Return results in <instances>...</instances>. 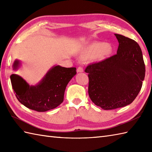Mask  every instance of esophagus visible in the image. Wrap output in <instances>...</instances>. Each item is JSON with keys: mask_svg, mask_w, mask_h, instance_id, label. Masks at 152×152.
Masks as SVG:
<instances>
[{"mask_svg": "<svg viewBox=\"0 0 152 152\" xmlns=\"http://www.w3.org/2000/svg\"><path fill=\"white\" fill-rule=\"evenodd\" d=\"M83 72V69L82 66H79L78 69H77V72Z\"/></svg>", "mask_w": 152, "mask_h": 152, "instance_id": "1", "label": "esophagus"}]
</instances>
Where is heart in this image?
Wrapping results in <instances>:
<instances>
[{
    "mask_svg": "<svg viewBox=\"0 0 152 152\" xmlns=\"http://www.w3.org/2000/svg\"><path fill=\"white\" fill-rule=\"evenodd\" d=\"M113 51L111 44L108 43L95 42L86 47L81 52L80 56L82 59H89L93 57L96 59L102 60L110 55Z\"/></svg>",
    "mask_w": 152,
    "mask_h": 152,
    "instance_id": "1",
    "label": "heart"
}]
</instances>
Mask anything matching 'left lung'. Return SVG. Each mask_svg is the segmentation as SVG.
Returning a JSON list of instances; mask_svg holds the SVG:
<instances>
[{
    "label": "left lung",
    "instance_id": "left-lung-1",
    "mask_svg": "<svg viewBox=\"0 0 152 152\" xmlns=\"http://www.w3.org/2000/svg\"><path fill=\"white\" fill-rule=\"evenodd\" d=\"M119 42L117 53L86 68L88 93L92 102L103 110L131 104L140 92L145 77L142 50L136 41L115 34Z\"/></svg>",
    "mask_w": 152,
    "mask_h": 152
}]
</instances>
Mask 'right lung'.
Masks as SVG:
<instances>
[{
	"label": "right lung",
	"instance_id": "add662e5",
	"mask_svg": "<svg viewBox=\"0 0 152 152\" xmlns=\"http://www.w3.org/2000/svg\"><path fill=\"white\" fill-rule=\"evenodd\" d=\"M19 61L14 63V69ZM76 74L75 67L59 65L49 70L37 86H30L17 74H12L10 80L16 98L27 108L37 112H46L57 107L63 102L66 87Z\"/></svg>",
	"mask_w": 152,
	"mask_h": 152
}]
</instances>
